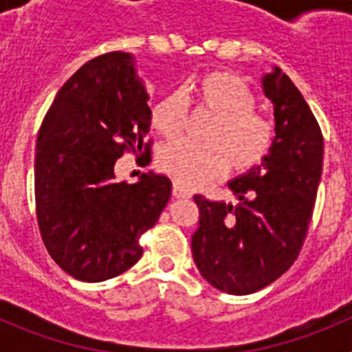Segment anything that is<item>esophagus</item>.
<instances>
[{
  "label": "esophagus",
  "instance_id": "esophagus-1",
  "mask_svg": "<svg viewBox=\"0 0 352 352\" xmlns=\"http://www.w3.org/2000/svg\"><path fill=\"white\" fill-rule=\"evenodd\" d=\"M173 195L178 199H188V197H192V192L188 190L185 185H182V183L176 182L173 185Z\"/></svg>",
  "mask_w": 352,
  "mask_h": 352
}]
</instances>
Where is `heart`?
I'll list each match as a JSON object with an SVG mask.
<instances>
[{
  "mask_svg": "<svg viewBox=\"0 0 352 352\" xmlns=\"http://www.w3.org/2000/svg\"><path fill=\"white\" fill-rule=\"evenodd\" d=\"M199 107L213 113L204 132L206 142L179 139L162 146L157 164L170 178L186 186H197L219 178L231 166L247 173L268 157L275 142L272 120L256 111V95L239 76L211 72L192 86ZM188 116L185 93L176 89L155 104L151 125L160 135H179Z\"/></svg>",
  "mask_w": 352,
  "mask_h": 352,
  "instance_id": "obj_1",
  "label": "heart"
}]
</instances>
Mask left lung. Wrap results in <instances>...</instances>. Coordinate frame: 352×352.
<instances>
[{"mask_svg": "<svg viewBox=\"0 0 352 352\" xmlns=\"http://www.w3.org/2000/svg\"><path fill=\"white\" fill-rule=\"evenodd\" d=\"M275 105V142L261 166L229 182L238 204L195 195L192 256L201 275L243 296L275 282L296 261L312 220L324 139L300 89L280 68L263 77Z\"/></svg>", "mask_w": 352, "mask_h": 352, "instance_id": "1", "label": "left lung"}]
</instances>
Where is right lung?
Masks as SVG:
<instances>
[{
	"label": "right lung",
	"mask_w": 352,
	"mask_h": 352,
	"mask_svg": "<svg viewBox=\"0 0 352 352\" xmlns=\"http://www.w3.org/2000/svg\"><path fill=\"white\" fill-rule=\"evenodd\" d=\"M132 60L114 51L82 65L58 91L36 139L40 234L54 263L82 282L132 268L142 256L139 239L170 199L162 174L114 182L123 153L151 149V109Z\"/></svg>",
	"instance_id": "add662e5"
}]
</instances>
